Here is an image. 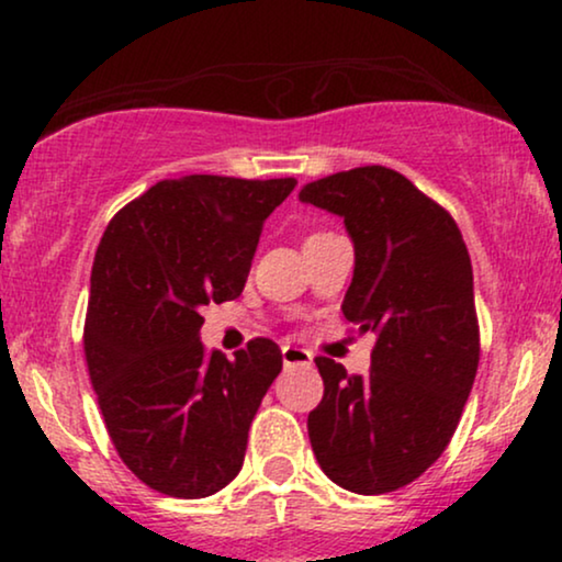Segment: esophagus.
<instances>
[{
	"instance_id": "esophagus-1",
	"label": "esophagus",
	"mask_w": 562,
	"mask_h": 562,
	"mask_svg": "<svg viewBox=\"0 0 562 562\" xmlns=\"http://www.w3.org/2000/svg\"><path fill=\"white\" fill-rule=\"evenodd\" d=\"M312 353L306 348H295V346H285L282 348V364L285 367H308L312 364Z\"/></svg>"
}]
</instances>
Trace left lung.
Segmentation results:
<instances>
[{"instance_id": "1", "label": "left lung", "mask_w": 562, "mask_h": 562, "mask_svg": "<svg viewBox=\"0 0 562 562\" xmlns=\"http://www.w3.org/2000/svg\"><path fill=\"white\" fill-rule=\"evenodd\" d=\"M299 198L344 218L353 280L340 308L375 335L367 378L314 359L325 396L308 412V441L338 486L396 492L449 447L479 370L465 240L449 211L385 166L338 171Z\"/></svg>"}]
</instances>
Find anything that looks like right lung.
Segmentation results:
<instances>
[{"mask_svg": "<svg viewBox=\"0 0 562 562\" xmlns=\"http://www.w3.org/2000/svg\"><path fill=\"white\" fill-rule=\"evenodd\" d=\"M288 179H164L111 218L94 254L83 353L124 465L179 499L240 473L248 430L282 370L274 340L235 359L200 344V308L243 293Z\"/></svg>", "mask_w": 562, "mask_h": 562, "instance_id": "add662e5", "label": "right lung"}]
</instances>
